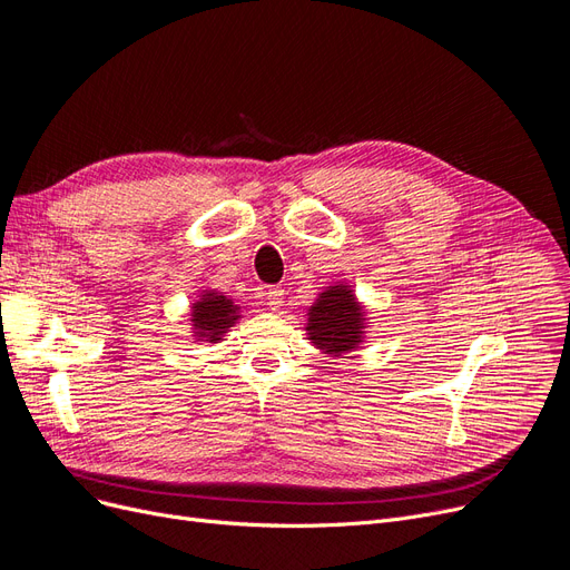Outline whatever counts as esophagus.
<instances>
[{
    "instance_id": "esophagus-1",
    "label": "esophagus",
    "mask_w": 570,
    "mask_h": 570,
    "mask_svg": "<svg viewBox=\"0 0 570 570\" xmlns=\"http://www.w3.org/2000/svg\"><path fill=\"white\" fill-rule=\"evenodd\" d=\"M265 301L269 305V309H279L282 303H284V288L279 286H272L265 291Z\"/></svg>"
}]
</instances>
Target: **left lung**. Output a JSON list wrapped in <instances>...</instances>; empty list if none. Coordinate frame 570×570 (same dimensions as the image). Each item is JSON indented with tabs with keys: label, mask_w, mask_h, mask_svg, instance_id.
I'll list each match as a JSON object with an SVG mask.
<instances>
[{
	"label": "left lung",
	"mask_w": 570,
	"mask_h": 570,
	"mask_svg": "<svg viewBox=\"0 0 570 570\" xmlns=\"http://www.w3.org/2000/svg\"><path fill=\"white\" fill-rule=\"evenodd\" d=\"M366 307L350 284L326 286L307 309V341L328 356H345L360 350L366 338Z\"/></svg>",
	"instance_id": "1"
}]
</instances>
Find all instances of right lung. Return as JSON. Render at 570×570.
<instances>
[{
  "mask_svg": "<svg viewBox=\"0 0 570 570\" xmlns=\"http://www.w3.org/2000/svg\"><path fill=\"white\" fill-rule=\"evenodd\" d=\"M239 320L242 307L235 301L216 288H206L189 307V324H193L189 333L199 343H218Z\"/></svg>",
  "mask_w": 570,
  "mask_h": 570,
  "instance_id": "1",
  "label": "right lung"
}]
</instances>
